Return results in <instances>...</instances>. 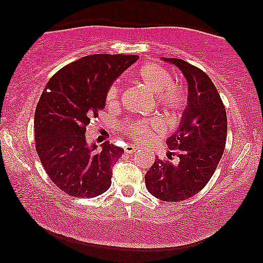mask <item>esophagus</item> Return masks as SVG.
I'll list each match as a JSON object with an SVG mask.
<instances>
[{
  "label": "esophagus",
  "instance_id": "obj_1",
  "mask_svg": "<svg viewBox=\"0 0 263 263\" xmlns=\"http://www.w3.org/2000/svg\"><path fill=\"white\" fill-rule=\"evenodd\" d=\"M139 148L136 146H134V145H127L124 147V152L125 153H134V152H136V151H138Z\"/></svg>",
  "mask_w": 263,
  "mask_h": 263
}]
</instances>
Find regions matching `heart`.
Listing matches in <instances>:
<instances>
[{"label":"heart","mask_w":263,"mask_h":263,"mask_svg":"<svg viewBox=\"0 0 263 263\" xmlns=\"http://www.w3.org/2000/svg\"><path fill=\"white\" fill-rule=\"evenodd\" d=\"M136 80L141 82L157 95L158 105L172 116L177 117L188 106V92L184 85L172 80V75L166 68L156 62H146L135 71ZM121 99V86L112 82L107 88L105 103L109 107H116ZM165 130L163 121L159 118L151 120H128L122 124V132L133 141L148 143L156 140L157 135Z\"/></svg>","instance_id":"heart-1"}]
</instances>
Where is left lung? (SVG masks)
<instances>
[{"instance_id":"obj_1","label":"left lung","mask_w":263,"mask_h":263,"mask_svg":"<svg viewBox=\"0 0 263 263\" xmlns=\"http://www.w3.org/2000/svg\"><path fill=\"white\" fill-rule=\"evenodd\" d=\"M188 81V106L178 130L166 140L168 160L157 159L145 176L146 188L165 202H179L202 190L217 170L225 149L228 116L210 77L181 59H164ZM178 159L174 161L172 156Z\"/></svg>"}]
</instances>
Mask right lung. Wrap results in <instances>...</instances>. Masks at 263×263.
<instances>
[{
    "label": "right lung",
    "instance_id": "obj_1",
    "mask_svg": "<svg viewBox=\"0 0 263 263\" xmlns=\"http://www.w3.org/2000/svg\"><path fill=\"white\" fill-rule=\"evenodd\" d=\"M136 55L85 56L60 69L46 84L34 114L35 149L43 167L67 195L96 197L111 185V167L124 149L86 141V128L105 106L109 86Z\"/></svg>",
    "mask_w": 263,
    "mask_h": 263
}]
</instances>
